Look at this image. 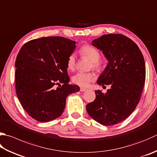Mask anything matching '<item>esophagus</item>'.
<instances>
[{"mask_svg": "<svg viewBox=\"0 0 157 157\" xmlns=\"http://www.w3.org/2000/svg\"><path fill=\"white\" fill-rule=\"evenodd\" d=\"M87 90V89L84 88V87H81V89H80V91H81V92H83V91H85Z\"/></svg>", "mask_w": 157, "mask_h": 157, "instance_id": "obj_1", "label": "esophagus"}]
</instances>
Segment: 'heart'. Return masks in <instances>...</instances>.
<instances>
[{"label":"heart","instance_id":"obj_1","mask_svg":"<svg viewBox=\"0 0 157 157\" xmlns=\"http://www.w3.org/2000/svg\"><path fill=\"white\" fill-rule=\"evenodd\" d=\"M79 52L82 56L86 57L91 61V65L94 69L100 70L102 67L100 61V54L98 50L90 45L82 46L79 50ZM76 67V57L74 54L69 55L67 59V68L72 71ZM96 79V76L93 72H78L74 75L72 81L74 83L81 87H87L91 82Z\"/></svg>","mask_w":157,"mask_h":157}]
</instances>
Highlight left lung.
<instances>
[{"mask_svg":"<svg viewBox=\"0 0 157 157\" xmlns=\"http://www.w3.org/2000/svg\"><path fill=\"white\" fill-rule=\"evenodd\" d=\"M91 44L109 61L97 83L111 88L105 94L96 91L87 111L100 124L115 125L126 120L140 102L146 78L144 59L137 44L121 34L103 35Z\"/></svg>","mask_w":157,"mask_h":157,"instance_id":"8db88e82","label":"left lung"}]
</instances>
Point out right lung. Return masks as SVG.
I'll return each instance as SVG.
<instances>
[{
  "mask_svg": "<svg viewBox=\"0 0 157 157\" xmlns=\"http://www.w3.org/2000/svg\"><path fill=\"white\" fill-rule=\"evenodd\" d=\"M75 44L63 37H45L29 41L20 50L15 63L16 94L33 119L46 122L59 117L67 97L79 91L78 85L68 84L67 72Z\"/></svg>",
  "mask_w": 157,
  "mask_h": 157,
  "instance_id": "1",
  "label": "right lung"
}]
</instances>
